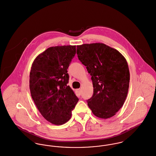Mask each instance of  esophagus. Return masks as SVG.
<instances>
[{
  "label": "esophagus",
  "instance_id": "esophagus-1",
  "mask_svg": "<svg viewBox=\"0 0 156 156\" xmlns=\"http://www.w3.org/2000/svg\"><path fill=\"white\" fill-rule=\"evenodd\" d=\"M77 92H78V93H79V95H81V94H82V90H81V89H77Z\"/></svg>",
  "mask_w": 156,
  "mask_h": 156
}]
</instances>
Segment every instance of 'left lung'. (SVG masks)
<instances>
[{
	"label": "left lung",
	"mask_w": 156,
	"mask_h": 156,
	"mask_svg": "<svg viewBox=\"0 0 156 156\" xmlns=\"http://www.w3.org/2000/svg\"><path fill=\"white\" fill-rule=\"evenodd\" d=\"M77 54L92 80L94 94L87 100L89 107L101 119L113 117L128 95L130 73L126 59L115 49L101 43L77 45Z\"/></svg>",
	"instance_id": "8db88e82"
}]
</instances>
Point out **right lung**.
<instances>
[{
	"label": "right lung",
	"instance_id": "add662e5",
	"mask_svg": "<svg viewBox=\"0 0 156 156\" xmlns=\"http://www.w3.org/2000/svg\"><path fill=\"white\" fill-rule=\"evenodd\" d=\"M76 46L48 48L34 60L30 73V90L37 109L52 124L68 122L79 98L67 85V69L75 56Z\"/></svg>",
	"mask_w": 156,
	"mask_h": 156
}]
</instances>
